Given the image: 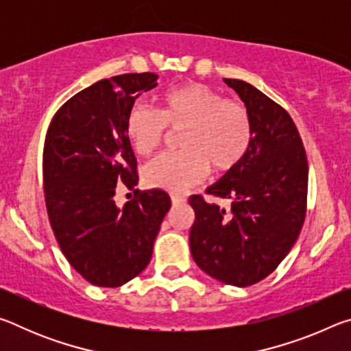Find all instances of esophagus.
Listing matches in <instances>:
<instances>
[{"label": "esophagus", "instance_id": "obj_1", "mask_svg": "<svg viewBox=\"0 0 351 351\" xmlns=\"http://www.w3.org/2000/svg\"><path fill=\"white\" fill-rule=\"evenodd\" d=\"M170 199H171V204L178 206L186 201V197H182V195H178V193H170Z\"/></svg>", "mask_w": 351, "mask_h": 351}]
</instances>
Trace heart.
<instances>
[{
    "mask_svg": "<svg viewBox=\"0 0 351 351\" xmlns=\"http://www.w3.org/2000/svg\"><path fill=\"white\" fill-rule=\"evenodd\" d=\"M180 132L181 152L161 154L144 169L147 186L186 190L212 170L228 173L239 165L254 141V121L247 106L203 83H190L164 94L159 112L145 105L128 111L125 132L134 152H156L169 130Z\"/></svg>",
    "mask_w": 351,
    "mask_h": 351,
    "instance_id": "1",
    "label": "heart"
}]
</instances>
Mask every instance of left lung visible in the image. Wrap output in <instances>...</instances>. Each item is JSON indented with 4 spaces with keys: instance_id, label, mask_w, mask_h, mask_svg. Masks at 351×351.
Returning a JSON list of instances; mask_svg holds the SVG:
<instances>
[{
    "instance_id": "8db88e82",
    "label": "left lung",
    "mask_w": 351,
    "mask_h": 351,
    "mask_svg": "<svg viewBox=\"0 0 351 351\" xmlns=\"http://www.w3.org/2000/svg\"><path fill=\"white\" fill-rule=\"evenodd\" d=\"M252 114L254 141L245 159L206 190L230 199V210L190 197L195 221L190 251L201 269L234 287H251L287 257L306 213L308 161L288 111L257 88L224 79Z\"/></svg>"
}]
</instances>
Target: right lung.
I'll use <instances>...</instances> for the list:
<instances>
[{"label": "right lung", "instance_id": "1", "mask_svg": "<svg viewBox=\"0 0 351 351\" xmlns=\"http://www.w3.org/2000/svg\"><path fill=\"white\" fill-rule=\"evenodd\" d=\"M156 80L154 73L99 80L63 104L47 128V217L69 265L96 287H122L147 268L170 209V197L159 189L134 193L122 209L114 201L119 187L138 184L127 114Z\"/></svg>", "mask_w": 351, "mask_h": 351}]
</instances>
